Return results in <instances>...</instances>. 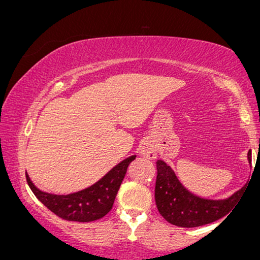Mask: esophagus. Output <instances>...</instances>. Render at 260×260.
Returning <instances> with one entry per match:
<instances>
[{
	"mask_svg": "<svg viewBox=\"0 0 260 260\" xmlns=\"http://www.w3.org/2000/svg\"><path fill=\"white\" fill-rule=\"evenodd\" d=\"M139 153L142 157L148 158V159H155L157 156L156 145L151 141H145L139 148Z\"/></svg>",
	"mask_w": 260,
	"mask_h": 260,
	"instance_id": "1",
	"label": "esophagus"
}]
</instances>
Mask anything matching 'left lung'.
<instances>
[{
    "label": "left lung",
    "mask_w": 260,
    "mask_h": 260,
    "mask_svg": "<svg viewBox=\"0 0 260 260\" xmlns=\"http://www.w3.org/2000/svg\"><path fill=\"white\" fill-rule=\"evenodd\" d=\"M251 161V152L247 153ZM155 201L161 217L180 228H196L220 219L235 208L242 189L223 201L204 199L189 192L177 179L172 169L157 160Z\"/></svg>",
    "instance_id": "8db88e82"
}]
</instances>
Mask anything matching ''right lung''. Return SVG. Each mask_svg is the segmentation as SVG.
I'll return each mask as SVG.
<instances>
[{
    "label": "right lung",
    "mask_w": 260,
    "mask_h": 260,
    "mask_svg": "<svg viewBox=\"0 0 260 260\" xmlns=\"http://www.w3.org/2000/svg\"><path fill=\"white\" fill-rule=\"evenodd\" d=\"M136 156H131L112 168L99 182L78 192L58 196L43 192L34 185L25 172V178L30 189L39 201L56 216L66 220L93 221L104 217L114 205L126 169Z\"/></svg>",
    "instance_id": "right-lung-1"
}]
</instances>
